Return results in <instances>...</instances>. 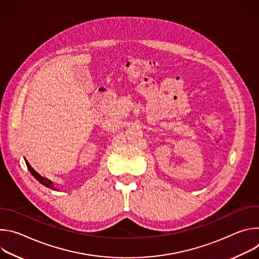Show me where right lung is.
<instances>
[{
    "mask_svg": "<svg viewBox=\"0 0 259 259\" xmlns=\"http://www.w3.org/2000/svg\"><path fill=\"white\" fill-rule=\"evenodd\" d=\"M25 160V159H24ZM25 164H26V166H27V169H28V171L30 172V174L38 180L41 184H43V186H45L46 188H48V189H51V190H54V191H56L57 189H55V187L53 186V183H52V181L51 180H49V179H47V178H44L43 176H41L38 172L36 171H34L33 170V168L29 165V163L25 160Z\"/></svg>",
    "mask_w": 259,
    "mask_h": 259,
    "instance_id": "obj_1",
    "label": "right lung"
}]
</instances>
